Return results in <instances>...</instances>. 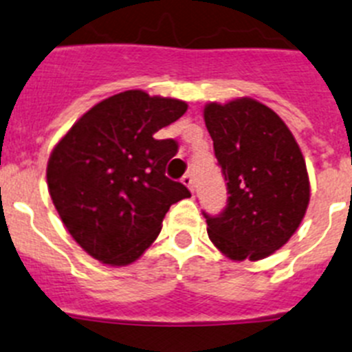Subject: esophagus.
Instances as JSON below:
<instances>
[{
	"mask_svg": "<svg viewBox=\"0 0 352 352\" xmlns=\"http://www.w3.org/2000/svg\"><path fill=\"white\" fill-rule=\"evenodd\" d=\"M182 182H183V185L185 186H188V190H194V174H185V176H183L182 178Z\"/></svg>",
	"mask_w": 352,
	"mask_h": 352,
	"instance_id": "1",
	"label": "esophagus"
}]
</instances>
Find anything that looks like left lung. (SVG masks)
<instances>
[{
    "label": "left lung",
    "mask_w": 352,
    "mask_h": 352,
    "mask_svg": "<svg viewBox=\"0 0 352 352\" xmlns=\"http://www.w3.org/2000/svg\"><path fill=\"white\" fill-rule=\"evenodd\" d=\"M204 123L229 195L222 213H204L208 236L232 261L272 256L309 208V174L296 139L275 111L247 96L208 104Z\"/></svg>",
    "instance_id": "left-lung-1"
}]
</instances>
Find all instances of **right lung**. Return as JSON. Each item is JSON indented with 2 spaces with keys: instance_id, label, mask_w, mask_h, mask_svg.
<instances>
[{
  "instance_id": "1",
  "label": "right lung",
  "mask_w": 352,
  "mask_h": 352,
  "mask_svg": "<svg viewBox=\"0 0 352 352\" xmlns=\"http://www.w3.org/2000/svg\"><path fill=\"white\" fill-rule=\"evenodd\" d=\"M186 102L129 89L98 102L52 149L47 186L72 238L111 266L138 261L157 239L170 204L190 197L166 176L178 153L155 132L186 113Z\"/></svg>"
}]
</instances>
